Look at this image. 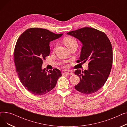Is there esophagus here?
Segmentation results:
<instances>
[{
	"mask_svg": "<svg viewBox=\"0 0 127 127\" xmlns=\"http://www.w3.org/2000/svg\"><path fill=\"white\" fill-rule=\"evenodd\" d=\"M62 75H72L74 74V73H73L72 71H66V70H63L62 72Z\"/></svg>",
	"mask_w": 127,
	"mask_h": 127,
	"instance_id": "obj_1",
	"label": "esophagus"
}]
</instances>
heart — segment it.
I'll list each match as a JSON object with an SVG mask.
<instances>
[{
  "label": "heart",
  "instance_id": "heart-1",
  "mask_svg": "<svg viewBox=\"0 0 127 127\" xmlns=\"http://www.w3.org/2000/svg\"><path fill=\"white\" fill-rule=\"evenodd\" d=\"M64 42L68 48H69L70 46H71L73 44H74L75 43H77L75 39H74V38H72L71 37H65L64 39ZM66 63H67V62L66 61H64V62L63 63V66L64 67H67L68 65L67 64H66Z\"/></svg>",
  "mask_w": 127,
  "mask_h": 127
}]
</instances>
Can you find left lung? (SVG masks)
Returning <instances> with one entry per match:
<instances>
[{
  "mask_svg": "<svg viewBox=\"0 0 127 127\" xmlns=\"http://www.w3.org/2000/svg\"><path fill=\"white\" fill-rule=\"evenodd\" d=\"M67 34L76 37L82 43L78 63L89 62V69H77L75 75L80 81L75 89L84 94H91L100 89L109 76L113 62V50L110 39L103 32L84 27Z\"/></svg>",
  "mask_w": 127,
  "mask_h": 127,
  "instance_id": "obj_1",
  "label": "left lung"
}]
</instances>
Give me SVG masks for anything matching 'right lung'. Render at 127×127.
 Instances as JSON below:
<instances>
[{
    "label": "right lung",
    "instance_id": "obj_1",
    "mask_svg": "<svg viewBox=\"0 0 127 127\" xmlns=\"http://www.w3.org/2000/svg\"><path fill=\"white\" fill-rule=\"evenodd\" d=\"M62 34H56L39 28H30L20 35L14 52L16 70L20 81L30 93L41 96L55 87L61 72L42 69L43 60L49 56V43Z\"/></svg>",
    "mask_w": 127,
    "mask_h": 127
}]
</instances>
